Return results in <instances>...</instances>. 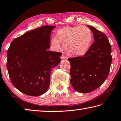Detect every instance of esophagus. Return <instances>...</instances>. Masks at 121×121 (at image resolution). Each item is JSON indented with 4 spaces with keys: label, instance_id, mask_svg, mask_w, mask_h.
<instances>
[{
    "label": "esophagus",
    "instance_id": "34e87169",
    "mask_svg": "<svg viewBox=\"0 0 121 121\" xmlns=\"http://www.w3.org/2000/svg\"><path fill=\"white\" fill-rule=\"evenodd\" d=\"M61 60H67V59H68V58L67 56H64V55H62V56H61Z\"/></svg>",
    "mask_w": 121,
    "mask_h": 121
}]
</instances>
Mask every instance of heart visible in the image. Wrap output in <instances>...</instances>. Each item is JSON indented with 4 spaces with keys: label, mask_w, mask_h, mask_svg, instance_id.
<instances>
[{
    "label": "heart",
    "mask_w": 121,
    "mask_h": 121,
    "mask_svg": "<svg viewBox=\"0 0 121 121\" xmlns=\"http://www.w3.org/2000/svg\"><path fill=\"white\" fill-rule=\"evenodd\" d=\"M93 39V33L85 26H65L56 31V36L51 39V46L55 51L61 49V42L69 56H81L88 51Z\"/></svg>",
    "instance_id": "heart-1"
}]
</instances>
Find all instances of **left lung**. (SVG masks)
I'll list each match as a JSON object with an SVG mask.
<instances>
[{"label":"left lung","mask_w":121,"mask_h":121,"mask_svg":"<svg viewBox=\"0 0 121 121\" xmlns=\"http://www.w3.org/2000/svg\"><path fill=\"white\" fill-rule=\"evenodd\" d=\"M93 33L94 42L82 56L69 58L70 83L76 91L88 93L102 85L108 75L112 63L111 45L106 35L87 25Z\"/></svg>","instance_id":"left-lung-1"}]
</instances>
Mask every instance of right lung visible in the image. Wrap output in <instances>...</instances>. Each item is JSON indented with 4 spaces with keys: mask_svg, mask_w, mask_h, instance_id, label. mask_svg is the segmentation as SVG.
I'll return each instance as SVG.
<instances>
[{
    "mask_svg": "<svg viewBox=\"0 0 121 121\" xmlns=\"http://www.w3.org/2000/svg\"><path fill=\"white\" fill-rule=\"evenodd\" d=\"M54 26H44L15 39L7 50V68L11 82L26 95L38 96L49 89L52 69L62 53L48 51Z\"/></svg>",
    "mask_w": 121,
    "mask_h": 121,
    "instance_id": "right-lung-1",
    "label": "right lung"
}]
</instances>
